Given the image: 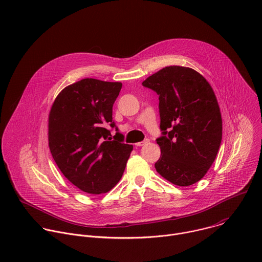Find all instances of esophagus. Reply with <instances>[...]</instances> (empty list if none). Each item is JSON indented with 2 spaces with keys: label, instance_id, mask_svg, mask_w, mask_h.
<instances>
[{
  "label": "esophagus",
  "instance_id": "1",
  "mask_svg": "<svg viewBox=\"0 0 262 262\" xmlns=\"http://www.w3.org/2000/svg\"><path fill=\"white\" fill-rule=\"evenodd\" d=\"M148 142H149V139H145L144 141L137 143V144H136V146H138V147H141V146H144V145H146Z\"/></svg>",
  "mask_w": 262,
  "mask_h": 262
}]
</instances>
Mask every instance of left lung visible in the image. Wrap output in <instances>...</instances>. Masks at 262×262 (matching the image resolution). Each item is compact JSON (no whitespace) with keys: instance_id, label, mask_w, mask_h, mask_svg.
I'll use <instances>...</instances> for the list:
<instances>
[{"instance_id":"left-lung-1","label":"left lung","mask_w":262,"mask_h":262,"mask_svg":"<svg viewBox=\"0 0 262 262\" xmlns=\"http://www.w3.org/2000/svg\"><path fill=\"white\" fill-rule=\"evenodd\" d=\"M142 85L160 100L157 171L178 186L194 184L211 167L222 141V117L212 88L199 72L182 66L165 67Z\"/></svg>"}]
</instances>
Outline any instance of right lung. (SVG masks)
<instances>
[{
  "mask_svg": "<svg viewBox=\"0 0 262 262\" xmlns=\"http://www.w3.org/2000/svg\"><path fill=\"white\" fill-rule=\"evenodd\" d=\"M121 83L84 79L64 88L49 118L51 154L63 175L89 194L112 190L121 179L133 145L113 120ZM117 135L111 140L110 132Z\"/></svg>",
  "mask_w": 262,
  "mask_h": 262,
  "instance_id": "obj_1",
  "label": "right lung"
}]
</instances>
